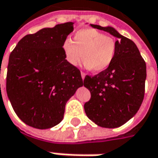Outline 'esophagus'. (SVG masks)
<instances>
[{
    "label": "esophagus",
    "mask_w": 158,
    "mask_h": 158,
    "mask_svg": "<svg viewBox=\"0 0 158 158\" xmlns=\"http://www.w3.org/2000/svg\"><path fill=\"white\" fill-rule=\"evenodd\" d=\"M85 77V73H83V72H81V78H82V79H84Z\"/></svg>",
    "instance_id": "esophagus-1"
}]
</instances>
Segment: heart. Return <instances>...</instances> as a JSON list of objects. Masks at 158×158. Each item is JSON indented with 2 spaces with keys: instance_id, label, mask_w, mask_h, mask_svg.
Listing matches in <instances>:
<instances>
[{
  "instance_id": "obj_1",
  "label": "heart",
  "mask_w": 158,
  "mask_h": 158,
  "mask_svg": "<svg viewBox=\"0 0 158 158\" xmlns=\"http://www.w3.org/2000/svg\"><path fill=\"white\" fill-rule=\"evenodd\" d=\"M66 59L71 64L78 65L82 61L87 69L94 73L106 71L116 54V43L99 30L83 29L74 35L73 42L66 39L63 44Z\"/></svg>"
}]
</instances>
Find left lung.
<instances>
[{"label":"left lung","instance_id":"left-lung-1","mask_svg":"<svg viewBox=\"0 0 158 158\" xmlns=\"http://www.w3.org/2000/svg\"><path fill=\"white\" fill-rule=\"evenodd\" d=\"M118 38L116 54L106 71L95 76L86 75L84 86L91 99L84 105L91 121L102 128H114L123 125L137 113L143 101L146 63L132 40L121 35L112 27L91 24Z\"/></svg>","mask_w":158,"mask_h":158}]
</instances>
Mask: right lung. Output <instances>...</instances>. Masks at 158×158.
<instances>
[{
	"label": "right lung",
	"instance_id": "add662e5",
	"mask_svg": "<svg viewBox=\"0 0 158 158\" xmlns=\"http://www.w3.org/2000/svg\"><path fill=\"white\" fill-rule=\"evenodd\" d=\"M73 23L44 28L23 37L10 53L6 90L20 119L38 129L57 125L65 104L83 85L80 71L65 59L63 44Z\"/></svg>",
	"mask_w": 158,
	"mask_h": 158
}]
</instances>
